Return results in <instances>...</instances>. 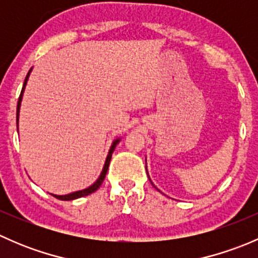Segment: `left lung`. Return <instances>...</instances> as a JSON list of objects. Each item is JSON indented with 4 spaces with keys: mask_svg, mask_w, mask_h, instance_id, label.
Returning a JSON list of instances; mask_svg holds the SVG:
<instances>
[{
    "mask_svg": "<svg viewBox=\"0 0 258 258\" xmlns=\"http://www.w3.org/2000/svg\"><path fill=\"white\" fill-rule=\"evenodd\" d=\"M146 168H147V167H146Z\"/></svg>",
    "mask_w": 258,
    "mask_h": 258,
    "instance_id": "left-lung-1",
    "label": "left lung"
}]
</instances>
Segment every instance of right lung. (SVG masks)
Here are the masks:
<instances>
[{
  "mask_svg": "<svg viewBox=\"0 0 258 258\" xmlns=\"http://www.w3.org/2000/svg\"><path fill=\"white\" fill-rule=\"evenodd\" d=\"M31 71H32V69L28 71L27 76H26L25 79V83H23V87H22V91H21V95L20 97H18V102H17V117H16V121H17V130H18V114H20V107H21V101H22V96H23V91H25V87H26V83H27V80L28 77H30V74ZM119 142V139L114 140L112 142V145H111V148L110 151H108V155H107V158H106V162H105V166H103V170L102 172H101L100 177L97 178V181L95 182L93 184H91L90 187H87V188L85 189H81V191H76V192H72V194H69V195H64V196H58V195H52L53 197H56V199L58 200H62V201H71V200H76V199H80V197H85L87 196V195L92 194V192H95L96 189L100 188V186L102 184L103 179L106 177V173H107V170H108V166H110V161H111V157H112V153L114 151V147H116V145Z\"/></svg>",
  "mask_w": 258,
  "mask_h": 258,
  "instance_id": "1",
  "label": "right lung"
}]
</instances>
